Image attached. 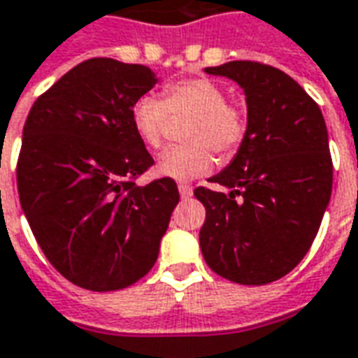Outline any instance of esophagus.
I'll return each mask as SVG.
<instances>
[{"mask_svg":"<svg viewBox=\"0 0 358 358\" xmlns=\"http://www.w3.org/2000/svg\"><path fill=\"white\" fill-rule=\"evenodd\" d=\"M178 192L182 199H189V197L194 196V189H192V186H187V184H180Z\"/></svg>","mask_w":358,"mask_h":358,"instance_id":"obj_1","label":"esophagus"}]
</instances>
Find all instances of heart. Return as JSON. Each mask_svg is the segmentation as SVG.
<instances>
[{
	"mask_svg": "<svg viewBox=\"0 0 358 358\" xmlns=\"http://www.w3.org/2000/svg\"><path fill=\"white\" fill-rule=\"evenodd\" d=\"M172 118H189L184 137L187 145L171 147L159 157L157 172L164 178L194 180L213 169L217 153L238 149L246 136V114L227 101V89L207 77L184 79L164 87L162 101L151 94L139 96L131 106V124L147 147L159 149Z\"/></svg>",
	"mask_w": 358,
	"mask_h": 358,
	"instance_id": "b5f03b06",
	"label": "heart"
}]
</instances>
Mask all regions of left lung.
Wrapping results in <instances>:
<instances>
[{"label":"left lung","instance_id":"1","mask_svg":"<svg viewBox=\"0 0 358 358\" xmlns=\"http://www.w3.org/2000/svg\"><path fill=\"white\" fill-rule=\"evenodd\" d=\"M246 94L248 126L232 162L196 187L205 205L199 246L215 273L267 285L306 256L331 196L334 164L322 110L292 77L257 62L205 67Z\"/></svg>","mask_w":358,"mask_h":358}]
</instances>
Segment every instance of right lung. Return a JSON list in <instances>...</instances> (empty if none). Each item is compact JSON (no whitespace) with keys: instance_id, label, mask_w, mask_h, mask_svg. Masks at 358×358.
<instances>
[{"instance_id":"1","label":"right lung","mask_w":358,"mask_h":358,"mask_svg":"<svg viewBox=\"0 0 358 358\" xmlns=\"http://www.w3.org/2000/svg\"><path fill=\"white\" fill-rule=\"evenodd\" d=\"M139 64L92 57L40 94L22 127L17 187L48 262L77 287L118 291L159 257L180 201L172 178L137 186L153 157L131 124L157 85Z\"/></svg>"}]
</instances>
